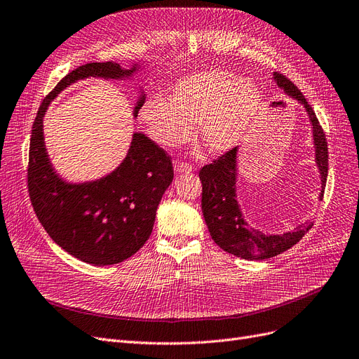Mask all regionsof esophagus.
Returning <instances> with one entry per match:
<instances>
[{
  "label": "esophagus",
  "instance_id": "obj_1",
  "mask_svg": "<svg viewBox=\"0 0 359 359\" xmlns=\"http://www.w3.org/2000/svg\"><path fill=\"white\" fill-rule=\"evenodd\" d=\"M175 171L179 172V175H182V172H192L194 171V167L188 163H180V161H176L175 163Z\"/></svg>",
  "mask_w": 359,
  "mask_h": 359
}]
</instances>
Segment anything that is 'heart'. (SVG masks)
Wrapping results in <instances>:
<instances>
[{
	"label": "heart",
	"instance_id": "b5f03b06",
	"mask_svg": "<svg viewBox=\"0 0 359 359\" xmlns=\"http://www.w3.org/2000/svg\"><path fill=\"white\" fill-rule=\"evenodd\" d=\"M260 102L259 88L248 79L211 69L182 78L170 99H146L139 116L151 139L163 148L191 142L198 126L205 149L223 154L240 143Z\"/></svg>",
	"mask_w": 359,
	"mask_h": 359
}]
</instances>
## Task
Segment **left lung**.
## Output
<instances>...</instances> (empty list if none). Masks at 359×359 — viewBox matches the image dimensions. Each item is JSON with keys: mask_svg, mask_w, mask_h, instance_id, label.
<instances>
[{"mask_svg": "<svg viewBox=\"0 0 359 359\" xmlns=\"http://www.w3.org/2000/svg\"><path fill=\"white\" fill-rule=\"evenodd\" d=\"M273 79L285 95L302 103L309 115L313 133L315 163L320 168L323 184L320 200H323L328 176V148L324 130L312 106L306 102L294 83H291L280 72H273ZM236 154L238 148H232L200 170V180L203 183L201 208L207 228L215 243L236 257L247 260L271 259L297 244L313 226V222L300 224L293 232H285L283 235H266L260 231L250 229L240 204L236 201Z\"/></svg>", "mask_w": 359, "mask_h": 359, "instance_id": "obj_1", "label": "left lung"}]
</instances>
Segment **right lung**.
<instances>
[{
    "label": "right lung",
    "instance_id": "add662e5",
    "mask_svg": "<svg viewBox=\"0 0 359 359\" xmlns=\"http://www.w3.org/2000/svg\"><path fill=\"white\" fill-rule=\"evenodd\" d=\"M114 62H93L62 78L36 112L28 163V191L38 220L59 247L78 260L108 266L121 263L143 247L152 233L159 201L172 182L171 158L142 133L133 135L124 161L108 176L84 183L60 179L48 159L43 116L50 102L78 79H119L136 72ZM144 102L137 100L135 116Z\"/></svg>",
    "mask_w": 359,
    "mask_h": 359
}]
</instances>
